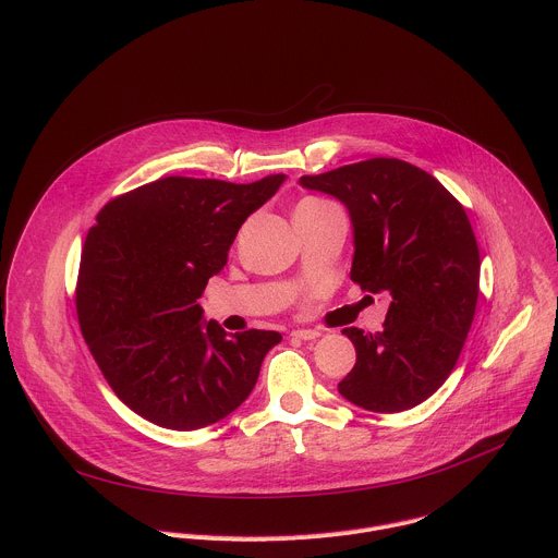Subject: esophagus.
Segmentation results:
<instances>
[{"label": "esophagus", "instance_id": "obj_1", "mask_svg": "<svg viewBox=\"0 0 558 558\" xmlns=\"http://www.w3.org/2000/svg\"><path fill=\"white\" fill-rule=\"evenodd\" d=\"M291 336L298 338V340H317L323 333L315 331V329H295V331H291Z\"/></svg>", "mask_w": 558, "mask_h": 558}]
</instances>
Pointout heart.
I'll list each match as a JSON object with an SVG mask.
<instances>
[{"label": "heart", "instance_id": "heart-1", "mask_svg": "<svg viewBox=\"0 0 558 558\" xmlns=\"http://www.w3.org/2000/svg\"><path fill=\"white\" fill-rule=\"evenodd\" d=\"M306 201H317V198H306Z\"/></svg>", "mask_w": 558, "mask_h": 558}]
</instances>
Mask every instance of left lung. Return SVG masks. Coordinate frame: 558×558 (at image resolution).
Instances as JSON below:
<instances>
[{
	"label": "left lung",
	"instance_id": "1",
	"mask_svg": "<svg viewBox=\"0 0 558 558\" xmlns=\"http://www.w3.org/2000/svg\"><path fill=\"white\" fill-rule=\"evenodd\" d=\"M300 185L342 201L353 222L351 280L390 295L384 329H344L357 360L338 384L351 404L400 413L452 373L480 298V247L461 203L400 158H368Z\"/></svg>",
	"mask_w": 558,
	"mask_h": 558
}]
</instances>
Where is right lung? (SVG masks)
<instances>
[{
  "mask_svg": "<svg viewBox=\"0 0 558 558\" xmlns=\"http://www.w3.org/2000/svg\"><path fill=\"white\" fill-rule=\"evenodd\" d=\"M250 185L168 177L112 198L86 235L76 315L119 400L143 420L196 430L220 422L254 390L282 336H227L196 304L227 265L233 238L284 183Z\"/></svg>",
  "mask_w": 558,
  "mask_h": 558,
  "instance_id": "right-lung-1",
  "label": "right lung"
}]
</instances>
